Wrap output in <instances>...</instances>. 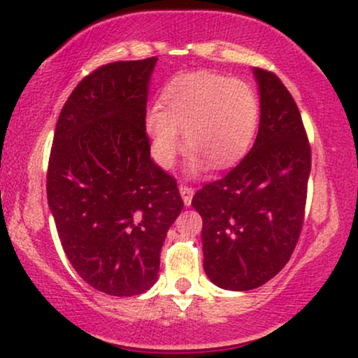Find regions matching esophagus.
<instances>
[{"label": "esophagus", "instance_id": "1", "mask_svg": "<svg viewBox=\"0 0 358 358\" xmlns=\"http://www.w3.org/2000/svg\"><path fill=\"white\" fill-rule=\"evenodd\" d=\"M178 189H180V194H182L185 205H187V206L192 205V198L194 194V189L192 187H188V185H180Z\"/></svg>", "mask_w": 358, "mask_h": 358}]
</instances>
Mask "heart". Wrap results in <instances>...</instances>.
I'll return each mask as SVG.
<instances>
[{
    "label": "heart",
    "instance_id": "obj_1",
    "mask_svg": "<svg viewBox=\"0 0 358 358\" xmlns=\"http://www.w3.org/2000/svg\"><path fill=\"white\" fill-rule=\"evenodd\" d=\"M160 108L147 112L145 130L155 164L171 169L185 145L192 152V171L208 162L228 169L250 150L259 125L261 103L256 89L241 79L210 71L175 76L160 92Z\"/></svg>",
    "mask_w": 358,
    "mask_h": 358
}]
</instances>
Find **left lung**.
Returning <instances> with one entry per match:
<instances>
[{
  "label": "left lung",
  "mask_w": 358,
  "mask_h": 358,
  "mask_svg": "<svg viewBox=\"0 0 358 358\" xmlns=\"http://www.w3.org/2000/svg\"><path fill=\"white\" fill-rule=\"evenodd\" d=\"M252 72L261 96L255 145L192 201L203 218V268L229 291L259 287L286 266L304 223L310 173V145L292 96L273 72Z\"/></svg>",
  "instance_id": "left-lung-1"
}]
</instances>
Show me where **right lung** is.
Here are the masks:
<instances>
[{
    "mask_svg": "<svg viewBox=\"0 0 358 358\" xmlns=\"http://www.w3.org/2000/svg\"><path fill=\"white\" fill-rule=\"evenodd\" d=\"M157 57L119 61L80 80L62 107L48 203L72 268L108 296L145 292L183 210L173 176L150 158L148 84Z\"/></svg>",
    "mask_w": 358,
    "mask_h": 358,
    "instance_id": "obj_1",
    "label": "right lung"
}]
</instances>
